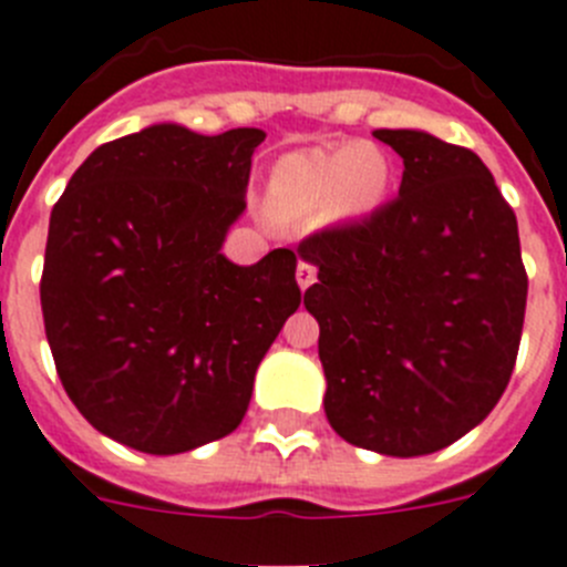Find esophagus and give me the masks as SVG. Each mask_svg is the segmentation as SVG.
<instances>
[{
  "instance_id": "obj_1",
  "label": "esophagus",
  "mask_w": 567,
  "mask_h": 567,
  "mask_svg": "<svg viewBox=\"0 0 567 567\" xmlns=\"http://www.w3.org/2000/svg\"><path fill=\"white\" fill-rule=\"evenodd\" d=\"M296 282H299V288H302V290H308L310 285L316 282V268H313V265L305 262V259L299 265H296Z\"/></svg>"
}]
</instances>
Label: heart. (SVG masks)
<instances>
[{"label":"heart","instance_id":"b5f03b06","mask_svg":"<svg viewBox=\"0 0 567 567\" xmlns=\"http://www.w3.org/2000/svg\"><path fill=\"white\" fill-rule=\"evenodd\" d=\"M395 186V161L379 144L313 146L279 157L268 197L288 217L361 220L379 212Z\"/></svg>","mask_w":567,"mask_h":567}]
</instances>
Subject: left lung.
<instances>
[{"label": "left lung", "instance_id": "left-lung-1", "mask_svg": "<svg viewBox=\"0 0 567 567\" xmlns=\"http://www.w3.org/2000/svg\"><path fill=\"white\" fill-rule=\"evenodd\" d=\"M404 157L398 197L296 248L319 268L324 415L353 446L432 455L472 432L512 379L525 277L517 217L472 150L375 130Z\"/></svg>", "mask_w": 567, "mask_h": 567}]
</instances>
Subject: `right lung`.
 Returning <instances> with one entry per match:
<instances>
[{"label": "right lung", "instance_id": "1", "mask_svg": "<svg viewBox=\"0 0 567 567\" xmlns=\"http://www.w3.org/2000/svg\"><path fill=\"white\" fill-rule=\"evenodd\" d=\"M262 130L152 124L99 146L53 206L42 313L70 401L101 435L181 455L231 435L302 302L296 254L220 251Z\"/></svg>", "mask_w": 567, "mask_h": 567}]
</instances>
